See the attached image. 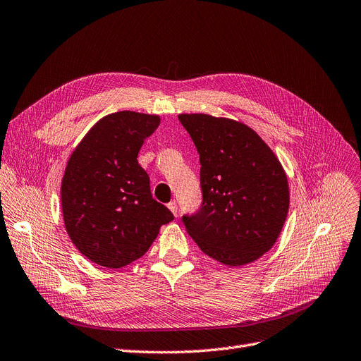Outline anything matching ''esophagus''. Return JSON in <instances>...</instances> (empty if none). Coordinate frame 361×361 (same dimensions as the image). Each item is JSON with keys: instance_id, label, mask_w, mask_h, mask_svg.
<instances>
[{"instance_id": "1", "label": "esophagus", "mask_w": 361, "mask_h": 361, "mask_svg": "<svg viewBox=\"0 0 361 361\" xmlns=\"http://www.w3.org/2000/svg\"><path fill=\"white\" fill-rule=\"evenodd\" d=\"M167 207H169V210L173 213L175 216H178V204H176V201H170L169 204H167Z\"/></svg>"}]
</instances>
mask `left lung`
<instances>
[{
    "mask_svg": "<svg viewBox=\"0 0 361 361\" xmlns=\"http://www.w3.org/2000/svg\"><path fill=\"white\" fill-rule=\"evenodd\" d=\"M200 154L202 204L183 216L204 254L225 266L260 259L276 243L289 209L285 170L250 126L210 114H179Z\"/></svg>",
    "mask_w": 361,
    "mask_h": 361,
    "instance_id": "left-lung-1",
    "label": "left lung"
}]
</instances>
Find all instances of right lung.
I'll return each instance as SVG.
<instances>
[{"label": "right lung", "instance_id": "obj_1", "mask_svg": "<svg viewBox=\"0 0 361 361\" xmlns=\"http://www.w3.org/2000/svg\"><path fill=\"white\" fill-rule=\"evenodd\" d=\"M160 125L157 114L117 111L99 118L67 161L63 220L76 248L95 264L123 267L142 257L173 220L152 198L138 152Z\"/></svg>", "mask_w": 361, "mask_h": 361}]
</instances>
